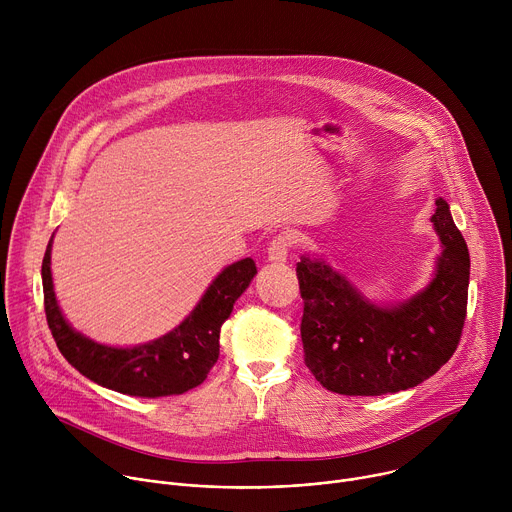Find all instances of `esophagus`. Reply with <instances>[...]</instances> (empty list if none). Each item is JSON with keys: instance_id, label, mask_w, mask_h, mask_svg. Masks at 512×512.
I'll return each mask as SVG.
<instances>
[{"instance_id": "1", "label": "esophagus", "mask_w": 512, "mask_h": 512, "mask_svg": "<svg viewBox=\"0 0 512 512\" xmlns=\"http://www.w3.org/2000/svg\"><path fill=\"white\" fill-rule=\"evenodd\" d=\"M291 243H294V241H291V235H289V233L277 235V237L269 243V247H267V259H269L271 263H285Z\"/></svg>"}]
</instances>
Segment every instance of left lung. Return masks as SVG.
Segmentation results:
<instances>
[{"instance_id": "obj_1", "label": "left lung", "mask_w": 512, "mask_h": 512, "mask_svg": "<svg viewBox=\"0 0 512 512\" xmlns=\"http://www.w3.org/2000/svg\"><path fill=\"white\" fill-rule=\"evenodd\" d=\"M431 216L442 253L431 281L399 304H377L324 257L296 267L304 300L302 342L316 381L340 395H385L417 387L454 354L468 304L470 255L450 204Z\"/></svg>"}]
</instances>
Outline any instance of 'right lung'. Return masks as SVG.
Returning <instances> with one entry per match:
<instances>
[{
  "label": "right lung",
  "instance_id": "right-lung-1",
  "mask_svg": "<svg viewBox=\"0 0 512 512\" xmlns=\"http://www.w3.org/2000/svg\"><path fill=\"white\" fill-rule=\"evenodd\" d=\"M48 241L42 261L44 310L50 332L62 356L81 375L111 391L131 397L182 395L198 387L218 360L221 326L231 316L235 302L257 275L251 257L225 267L206 287L196 308L168 334L137 346H109L77 332L64 318L52 283Z\"/></svg>",
  "mask_w": 512,
  "mask_h": 512
}]
</instances>
